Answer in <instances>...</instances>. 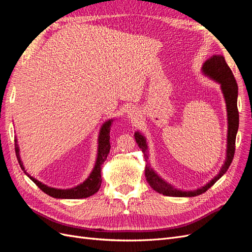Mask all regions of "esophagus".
Segmentation results:
<instances>
[{"instance_id": "34e87169", "label": "esophagus", "mask_w": 252, "mask_h": 252, "mask_svg": "<svg viewBox=\"0 0 252 252\" xmlns=\"http://www.w3.org/2000/svg\"><path fill=\"white\" fill-rule=\"evenodd\" d=\"M126 113H127L128 119H130L132 121H135L136 119H139V117H140V111L136 109L135 107H129L127 109Z\"/></svg>"}]
</instances>
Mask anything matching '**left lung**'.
Returning a JSON list of instances; mask_svg holds the SVG:
<instances>
[{
    "instance_id": "8db88e82",
    "label": "left lung",
    "mask_w": 252,
    "mask_h": 252,
    "mask_svg": "<svg viewBox=\"0 0 252 252\" xmlns=\"http://www.w3.org/2000/svg\"><path fill=\"white\" fill-rule=\"evenodd\" d=\"M202 73L205 77L220 84V91H222L226 110H227V144H226V156L224 164L220 167L219 173L215 178L211 179L207 184L196 188L195 190H181L175 188L169 182L165 181L154 168L149 162V148L147 139L142 132L135 131L134 139L138 143L139 147L142 149L146 167H145V177L150 187L157 192L168 195V196H185L191 197L200 195L208 190L215 183L220 180L229 168L232 162L235 150V138L239 129V111H238V84L232 74V71L227 65L225 58L222 55H213L209 58L202 66Z\"/></svg>"
}]
</instances>
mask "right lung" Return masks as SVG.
Segmentation results:
<instances>
[{
    "label": "right lung",
    "instance_id": "right-lung-1",
    "mask_svg": "<svg viewBox=\"0 0 252 252\" xmlns=\"http://www.w3.org/2000/svg\"><path fill=\"white\" fill-rule=\"evenodd\" d=\"M114 120H116V118L109 119L102 124L100 131H98V136H97V151H96L94 166L93 170H91V172L89 173L87 179L84 182H82L81 184L74 186L72 188L61 189V188H55V187H50L46 184H43V183L40 182L39 180L32 177V175L26 171L24 165H23V162L20 157V147L18 144V139L17 136H14L16 155L22 170L25 172L27 177L32 180L34 184L42 190V191H44L45 193L52 197H56V199H84V197H88L90 195L94 194L95 192H97V190L101 187L102 165L104 164L106 159H107V156L110 150V142H109L110 129Z\"/></svg>",
    "mask_w": 252,
    "mask_h": 252
}]
</instances>
